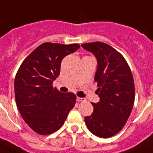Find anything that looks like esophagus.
<instances>
[{
	"label": "esophagus",
	"instance_id": "34e87169",
	"mask_svg": "<svg viewBox=\"0 0 153 153\" xmlns=\"http://www.w3.org/2000/svg\"><path fill=\"white\" fill-rule=\"evenodd\" d=\"M76 99L78 102H84V101H85V99H84V98H79V97H77Z\"/></svg>",
	"mask_w": 153,
	"mask_h": 153
}]
</instances>
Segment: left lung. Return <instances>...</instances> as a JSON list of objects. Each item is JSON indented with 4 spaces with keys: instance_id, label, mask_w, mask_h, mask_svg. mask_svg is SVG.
Masks as SVG:
<instances>
[{
    "instance_id": "obj_1",
    "label": "left lung",
    "mask_w": 153,
    "mask_h": 153,
    "mask_svg": "<svg viewBox=\"0 0 153 153\" xmlns=\"http://www.w3.org/2000/svg\"><path fill=\"white\" fill-rule=\"evenodd\" d=\"M81 46L91 52L98 63L94 81L99 102L92 103L94 113L84 121L94 135L110 137L123 128L132 112L135 99L132 72L123 56L108 45L98 41Z\"/></svg>"
}]
</instances>
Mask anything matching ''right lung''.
<instances>
[{"label":"right lung","instance_id":"obj_1","mask_svg":"<svg viewBox=\"0 0 153 153\" xmlns=\"http://www.w3.org/2000/svg\"><path fill=\"white\" fill-rule=\"evenodd\" d=\"M79 47L44 43L18 69L14 83L17 107L25 122L39 134L48 135L60 128L74 107L75 94L60 93L52 84L59 75L63 58Z\"/></svg>","mask_w":153,"mask_h":153}]
</instances>
